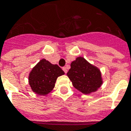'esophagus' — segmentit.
<instances>
[{"mask_svg": "<svg viewBox=\"0 0 131 131\" xmlns=\"http://www.w3.org/2000/svg\"><path fill=\"white\" fill-rule=\"evenodd\" d=\"M63 70L64 71V72L66 73V74L68 72V70H67V68H66V67H63Z\"/></svg>", "mask_w": 131, "mask_h": 131, "instance_id": "1", "label": "esophagus"}]
</instances>
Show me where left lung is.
Returning <instances> with one entry per match:
<instances>
[{"label": "left lung", "mask_w": 131, "mask_h": 131, "mask_svg": "<svg viewBox=\"0 0 131 131\" xmlns=\"http://www.w3.org/2000/svg\"><path fill=\"white\" fill-rule=\"evenodd\" d=\"M70 66L67 76L73 86L83 94L96 92L103 83L100 69L83 57H78L71 63Z\"/></svg>", "instance_id": "obj_1"}]
</instances>
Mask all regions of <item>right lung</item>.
Returning a JSON list of instances; mask_svg holds the SVG:
<instances>
[{"mask_svg": "<svg viewBox=\"0 0 131 131\" xmlns=\"http://www.w3.org/2000/svg\"><path fill=\"white\" fill-rule=\"evenodd\" d=\"M64 74L58 65L42 59L29 73V85L35 94L46 96L53 90L57 78Z\"/></svg>", "mask_w": 131, "mask_h": 131, "instance_id": "add662e5", "label": "right lung"}]
</instances>
